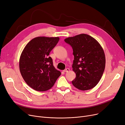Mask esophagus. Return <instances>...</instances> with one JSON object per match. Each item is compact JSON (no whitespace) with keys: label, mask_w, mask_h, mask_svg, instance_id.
<instances>
[{"label":"esophagus","mask_w":125,"mask_h":125,"mask_svg":"<svg viewBox=\"0 0 125 125\" xmlns=\"http://www.w3.org/2000/svg\"><path fill=\"white\" fill-rule=\"evenodd\" d=\"M69 71V68H67V69H66L65 70H63V72H68Z\"/></svg>","instance_id":"esophagus-1"}]
</instances>
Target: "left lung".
I'll list each match as a JSON object with an SVG mask.
<instances>
[{"instance_id": "obj_1", "label": "left lung", "mask_w": 125, "mask_h": 125, "mask_svg": "<svg viewBox=\"0 0 125 125\" xmlns=\"http://www.w3.org/2000/svg\"><path fill=\"white\" fill-rule=\"evenodd\" d=\"M73 49L72 70L76 77L72 81L75 87L87 90L95 87L105 69V57L102 46L95 39L86 34H80L64 39Z\"/></svg>"}]
</instances>
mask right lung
Instances as JSON below:
<instances>
[{
    "mask_svg": "<svg viewBox=\"0 0 125 125\" xmlns=\"http://www.w3.org/2000/svg\"><path fill=\"white\" fill-rule=\"evenodd\" d=\"M59 40V37L35 38L25 46L21 55V74L27 84L37 91L44 92L51 88L61 74L49 56Z\"/></svg>",
    "mask_w": 125,
    "mask_h": 125,
    "instance_id": "1",
    "label": "right lung"
}]
</instances>
